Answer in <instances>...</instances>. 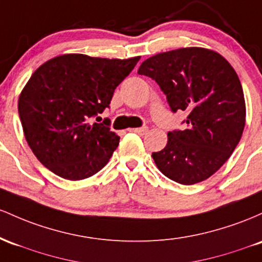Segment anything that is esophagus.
Masks as SVG:
<instances>
[{
  "instance_id": "34e87169",
  "label": "esophagus",
  "mask_w": 262,
  "mask_h": 262,
  "mask_svg": "<svg viewBox=\"0 0 262 262\" xmlns=\"http://www.w3.org/2000/svg\"><path fill=\"white\" fill-rule=\"evenodd\" d=\"M132 131L136 132V134L139 135H145L147 131H148V128L147 127H139V128H132Z\"/></svg>"
}]
</instances>
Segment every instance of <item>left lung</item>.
Returning a JSON list of instances; mask_svg holds the SVG:
<instances>
[{
    "label": "left lung",
    "mask_w": 262,
    "mask_h": 262,
    "mask_svg": "<svg viewBox=\"0 0 262 262\" xmlns=\"http://www.w3.org/2000/svg\"><path fill=\"white\" fill-rule=\"evenodd\" d=\"M160 85L170 110L186 111V128L168 132L156 166L177 183H199L229 160L245 127L239 76L219 53L189 47L148 58L139 68Z\"/></svg>",
    "instance_id": "8db88e82"
}]
</instances>
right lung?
Wrapping results in <instances>:
<instances>
[{
    "label": "right lung",
    "instance_id": "right-lung-1",
    "mask_svg": "<svg viewBox=\"0 0 262 262\" xmlns=\"http://www.w3.org/2000/svg\"><path fill=\"white\" fill-rule=\"evenodd\" d=\"M139 60L64 54L32 74L19 95L18 114L26 140L44 167L80 181L106 166L120 137L108 119L92 121L110 107L116 86Z\"/></svg>",
    "mask_w": 262,
    "mask_h": 262
}]
</instances>
